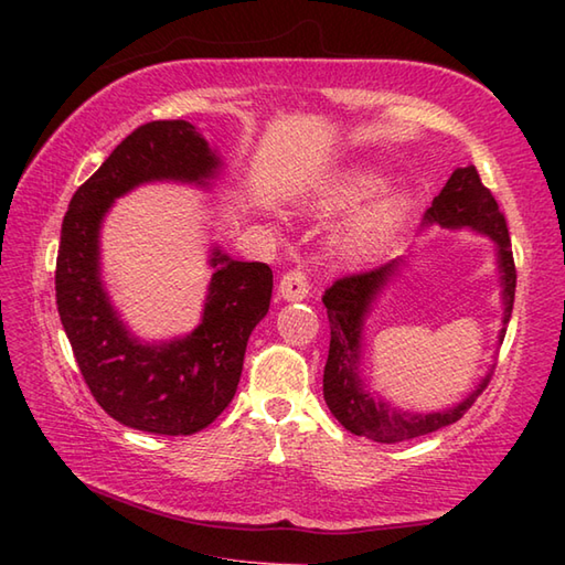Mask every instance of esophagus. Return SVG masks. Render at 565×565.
<instances>
[{"instance_id": "esophagus-1", "label": "esophagus", "mask_w": 565, "mask_h": 565, "mask_svg": "<svg viewBox=\"0 0 565 565\" xmlns=\"http://www.w3.org/2000/svg\"><path fill=\"white\" fill-rule=\"evenodd\" d=\"M310 294V281L306 271L301 269H291L281 276L279 281V296L284 301H303Z\"/></svg>"}]
</instances>
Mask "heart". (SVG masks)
<instances>
[{
    "mask_svg": "<svg viewBox=\"0 0 565 565\" xmlns=\"http://www.w3.org/2000/svg\"><path fill=\"white\" fill-rule=\"evenodd\" d=\"M383 189V177L371 170H344L322 186L310 201V209L322 215L340 213L356 206L364 199L374 196ZM407 213V196L403 191H386L379 194L366 206L352 213L338 235V249L344 257H366L388 243V237L398 231Z\"/></svg>",
    "mask_w": 565,
    "mask_h": 565,
    "instance_id": "1",
    "label": "heart"
}]
</instances>
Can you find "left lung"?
<instances>
[{
  "mask_svg": "<svg viewBox=\"0 0 565 565\" xmlns=\"http://www.w3.org/2000/svg\"><path fill=\"white\" fill-rule=\"evenodd\" d=\"M423 225H439L449 227V231L468 227V231L493 239L502 286V328L498 334V344H502L512 316L518 271H514L505 215L500 213L498 201L490 194V189L483 186L473 164L456 167L447 186L439 191V196H435L431 206L425 211ZM401 267L403 257H395L371 271L342 276L322 296L330 320V352L326 374H322V395H326L330 413L340 419L344 429L381 444L407 441L454 425L476 403L478 395L488 386L490 376H493V371H488L463 401L437 413L401 411V407H393L366 391L362 369H359L362 366L364 322L376 298L395 279Z\"/></svg>",
  "mask_w": 565,
  "mask_h": 565,
  "instance_id": "obj_1",
  "label": "left lung"
}]
</instances>
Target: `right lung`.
<instances>
[{"instance_id": "right-lung-1", "label": "right lung", "mask_w": 565, "mask_h": 565, "mask_svg": "<svg viewBox=\"0 0 565 565\" xmlns=\"http://www.w3.org/2000/svg\"><path fill=\"white\" fill-rule=\"evenodd\" d=\"M221 167L196 126L146 124L75 191L60 231L55 298L77 366L106 413L150 435H194L225 411L249 334L269 310L274 276L267 264L237 262L213 247L199 326L184 338L146 342L126 328L102 281V223L114 201L140 184L206 189Z\"/></svg>"}]
</instances>
